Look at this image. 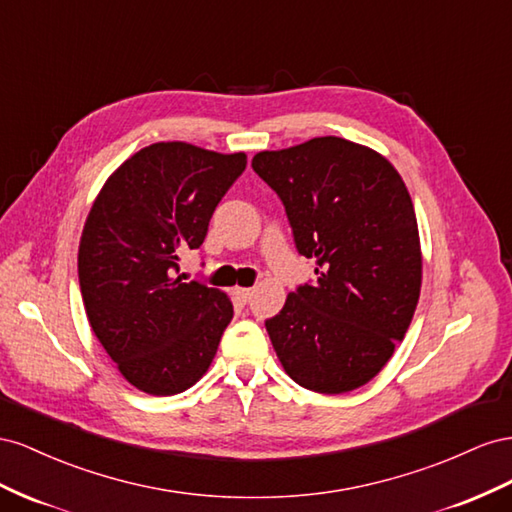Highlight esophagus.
Listing matches in <instances>:
<instances>
[{"mask_svg": "<svg viewBox=\"0 0 512 512\" xmlns=\"http://www.w3.org/2000/svg\"><path fill=\"white\" fill-rule=\"evenodd\" d=\"M233 296H236L240 302H248L251 300V296H253V289H246V287H236L233 289Z\"/></svg>", "mask_w": 512, "mask_h": 512, "instance_id": "esophagus-1", "label": "esophagus"}]
</instances>
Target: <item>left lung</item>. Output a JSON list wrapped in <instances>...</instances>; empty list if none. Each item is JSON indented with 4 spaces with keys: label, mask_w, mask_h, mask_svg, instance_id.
Returning a JSON list of instances; mask_svg holds the SVG:
<instances>
[{
    "label": "left lung",
    "mask_w": 512,
    "mask_h": 512,
    "mask_svg": "<svg viewBox=\"0 0 512 512\" xmlns=\"http://www.w3.org/2000/svg\"><path fill=\"white\" fill-rule=\"evenodd\" d=\"M253 171L279 195L315 283L291 291L266 330L306 390L341 394L382 371L420 296L414 203L388 160L341 137L259 152Z\"/></svg>",
    "instance_id": "1"
}]
</instances>
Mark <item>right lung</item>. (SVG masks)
Here are the masks:
<instances>
[{"label": "right lung", "instance_id": "1", "mask_svg": "<svg viewBox=\"0 0 512 512\" xmlns=\"http://www.w3.org/2000/svg\"><path fill=\"white\" fill-rule=\"evenodd\" d=\"M244 169L242 152L154 143L111 175L87 216L79 244L85 313L120 373L143 392L191 388L233 317L223 291L175 274Z\"/></svg>", "mask_w": 512, "mask_h": 512}]
</instances>
